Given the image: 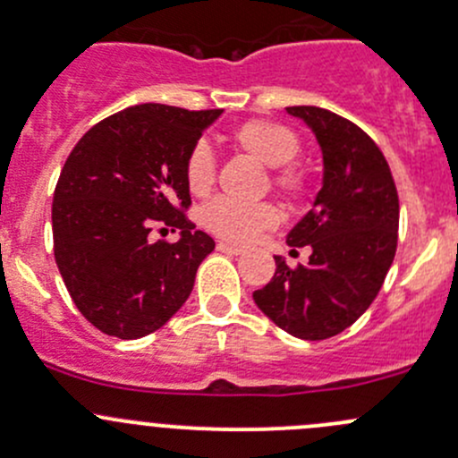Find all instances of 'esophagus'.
<instances>
[{
    "label": "esophagus",
    "instance_id": "esophagus-1",
    "mask_svg": "<svg viewBox=\"0 0 458 458\" xmlns=\"http://www.w3.org/2000/svg\"><path fill=\"white\" fill-rule=\"evenodd\" d=\"M216 250H219V252H225V255H242L243 248L234 246V243H225V242H221V243H216Z\"/></svg>",
    "mask_w": 458,
    "mask_h": 458
}]
</instances>
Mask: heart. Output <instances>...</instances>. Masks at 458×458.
Listing matches in <instances>:
<instances>
[{"label":"heart","instance_id":"obj_1","mask_svg":"<svg viewBox=\"0 0 458 458\" xmlns=\"http://www.w3.org/2000/svg\"><path fill=\"white\" fill-rule=\"evenodd\" d=\"M234 146L248 157L259 161L270 170V183L281 195L297 199L306 192L308 174L294 157L299 155V137L290 128L281 123L266 122V119H250L242 123L233 132ZM188 191L192 195H208L215 183L216 164L215 152L206 141L195 143L191 148L183 164ZM201 221L208 230L230 242L246 243L259 237L263 230L272 228L279 221L275 208L270 203H239L233 199H215L208 203L201 212Z\"/></svg>","mask_w":458,"mask_h":458}]
</instances>
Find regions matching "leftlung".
<instances>
[{"label":"left lung","instance_id":"1","mask_svg":"<svg viewBox=\"0 0 458 458\" xmlns=\"http://www.w3.org/2000/svg\"><path fill=\"white\" fill-rule=\"evenodd\" d=\"M317 137L321 191L285 243L312 250L308 266L276 272L252 299L297 339L321 341L352 326L377 299L394 261L399 195L386 157L357 123L317 106H290Z\"/></svg>","mask_w":458,"mask_h":458}]
</instances>
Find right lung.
<instances>
[{"label":"right lung","mask_w":458,"mask_h":458,"mask_svg":"<svg viewBox=\"0 0 458 458\" xmlns=\"http://www.w3.org/2000/svg\"><path fill=\"white\" fill-rule=\"evenodd\" d=\"M221 113L131 106L95 123L68 155L53 195L55 261L75 306L104 335H150L191 297L215 242L183 215V164ZM159 220L180 230L179 242H147Z\"/></svg>","instance_id":"1"}]
</instances>
